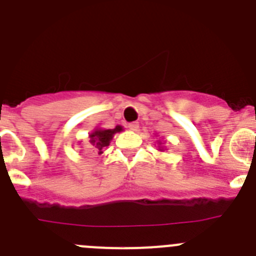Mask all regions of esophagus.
<instances>
[{
  "label": "esophagus",
  "mask_w": 256,
  "mask_h": 256,
  "mask_svg": "<svg viewBox=\"0 0 256 256\" xmlns=\"http://www.w3.org/2000/svg\"><path fill=\"white\" fill-rule=\"evenodd\" d=\"M128 128L132 131H138V128H139V122H130L128 124Z\"/></svg>",
  "instance_id": "esophagus-1"
}]
</instances>
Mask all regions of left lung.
I'll return each mask as SVG.
<instances>
[{"label":"left lung","mask_w":256,"mask_h":256,"mask_svg":"<svg viewBox=\"0 0 256 256\" xmlns=\"http://www.w3.org/2000/svg\"><path fill=\"white\" fill-rule=\"evenodd\" d=\"M162 144H163V142H159V150H160V152H163V150H164V146H162Z\"/></svg>","instance_id":"left-lung-1"}]
</instances>
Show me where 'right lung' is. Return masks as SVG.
I'll return each mask as SVG.
<instances>
[{
    "label": "right lung",
    "instance_id": "obj_1",
    "mask_svg": "<svg viewBox=\"0 0 256 256\" xmlns=\"http://www.w3.org/2000/svg\"><path fill=\"white\" fill-rule=\"evenodd\" d=\"M120 131H122V126L120 125H117L114 128H108V130L96 128L92 134H90V149L97 154H102L104 148L110 145L114 134L120 132Z\"/></svg>",
    "mask_w": 256,
    "mask_h": 256
}]
</instances>
